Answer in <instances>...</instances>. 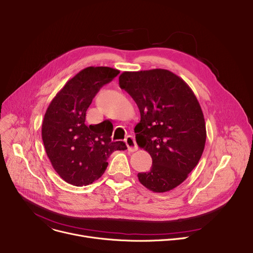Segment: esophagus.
<instances>
[{"mask_svg":"<svg viewBox=\"0 0 253 253\" xmlns=\"http://www.w3.org/2000/svg\"><path fill=\"white\" fill-rule=\"evenodd\" d=\"M125 142H126V145H127V148L129 151H136L138 149V146H137V143L135 141V138H134L133 136H127L126 139H125Z\"/></svg>","mask_w":253,"mask_h":253,"instance_id":"obj_1","label":"esophagus"}]
</instances>
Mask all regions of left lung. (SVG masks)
Returning <instances> with one entry per match:
<instances>
[{
    "mask_svg": "<svg viewBox=\"0 0 253 253\" xmlns=\"http://www.w3.org/2000/svg\"><path fill=\"white\" fill-rule=\"evenodd\" d=\"M119 85L139 109L136 142L153 159L150 171L138 173L139 182L154 192L174 189L196 167L206 145L205 117L195 94L165 69L123 72Z\"/></svg>",
    "mask_w": 253,
    "mask_h": 253,
    "instance_id": "1",
    "label": "left lung"
}]
</instances>
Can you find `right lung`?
<instances>
[{
  "mask_svg": "<svg viewBox=\"0 0 253 253\" xmlns=\"http://www.w3.org/2000/svg\"><path fill=\"white\" fill-rule=\"evenodd\" d=\"M119 73L110 67L81 70L67 81L44 114L42 137L45 153L58 175L74 186H86L102 177L114 151L127 149L123 141H112L111 122L85 124L92 98Z\"/></svg>",
  "mask_w": 253,
  "mask_h": 253,
  "instance_id": "right-lung-1",
  "label": "right lung"
}]
</instances>
